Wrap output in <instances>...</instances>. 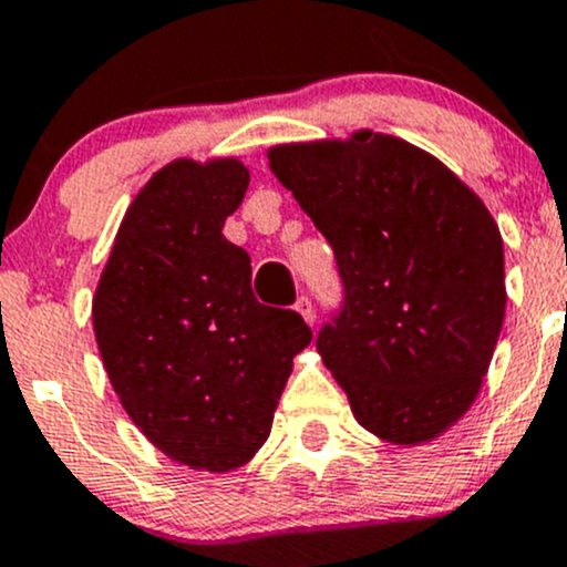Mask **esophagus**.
Instances as JSON below:
<instances>
[{
  "label": "esophagus",
  "instance_id": "obj_1",
  "mask_svg": "<svg viewBox=\"0 0 567 567\" xmlns=\"http://www.w3.org/2000/svg\"><path fill=\"white\" fill-rule=\"evenodd\" d=\"M296 312H299V316L305 318L307 323L316 326V305H312V301L307 299V296H301V299L296 301Z\"/></svg>",
  "mask_w": 567,
  "mask_h": 567
}]
</instances>
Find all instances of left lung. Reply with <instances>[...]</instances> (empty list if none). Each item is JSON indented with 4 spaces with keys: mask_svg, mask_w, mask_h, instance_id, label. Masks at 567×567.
<instances>
[{
    "mask_svg": "<svg viewBox=\"0 0 567 567\" xmlns=\"http://www.w3.org/2000/svg\"><path fill=\"white\" fill-rule=\"evenodd\" d=\"M268 167L334 249L342 307L318 353L359 425L436 439L483 386L505 320V249L483 199L390 134L296 142Z\"/></svg>",
    "mask_w": 567,
    "mask_h": 567,
    "instance_id": "obj_1",
    "label": "left lung"
}]
</instances>
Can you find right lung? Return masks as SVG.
Instances as JSON below:
<instances>
[{
  "label": "right lung",
  "instance_id": "add662e5",
  "mask_svg": "<svg viewBox=\"0 0 567 567\" xmlns=\"http://www.w3.org/2000/svg\"><path fill=\"white\" fill-rule=\"evenodd\" d=\"M247 186L238 158L158 169L125 210L93 299L123 409L164 455L205 472L262 447L312 340L299 312L255 299L249 255L221 236Z\"/></svg>",
  "mask_w": 567,
  "mask_h": 567
}]
</instances>
